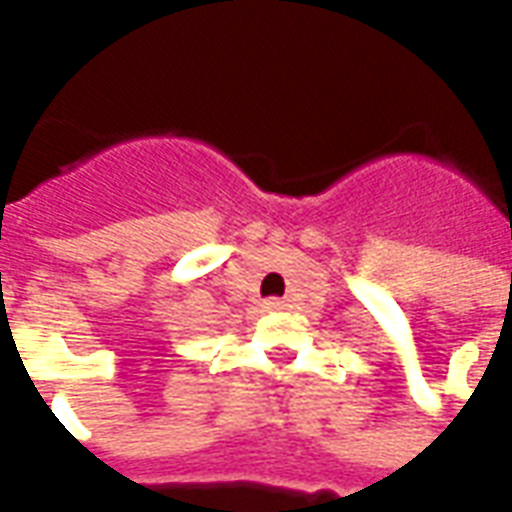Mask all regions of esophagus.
Instances as JSON below:
<instances>
[{
    "mask_svg": "<svg viewBox=\"0 0 512 512\" xmlns=\"http://www.w3.org/2000/svg\"><path fill=\"white\" fill-rule=\"evenodd\" d=\"M266 307H268V310H285L288 304H285V301H282V299H268Z\"/></svg>",
    "mask_w": 512,
    "mask_h": 512,
    "instance_id": "obj_1",
    "label": "esophagus"
}]
</instances>
